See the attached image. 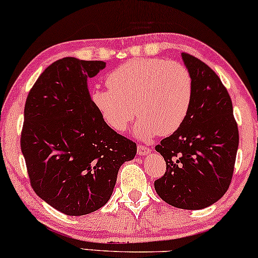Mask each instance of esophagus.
I'll return each mask as SVG.
<instances>
[{
	"mask_svg": "<svg viewBox=\"0 0 258 258\" xmlns=\"http://www.w3.org/2000/svg\"><path fill=\"white\" fill-rule=\"evenodd\" d=\"M149 152H150V148H148V147L142 146V145H140L139 147H137V154H139V155H142V156L148 155Z\"/></svg>",
	"mask_w": 258,
	"mask_h": 258,
	"instance_id": "esophagus-1",
	"label": "esophagus"
}]
</instances>
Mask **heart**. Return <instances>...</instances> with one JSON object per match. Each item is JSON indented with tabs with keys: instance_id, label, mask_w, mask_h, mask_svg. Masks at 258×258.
<instances>
[{
	"instance_id": "1",
	"label": "heart",
	"mask_w": 258,
	"mask_h": 258,
	"mask_svg": "<svg viewBox=\"0 0 258 258\" xmlns=\"http://www.w3.org/2000/svg\"><path fill=\"white\" fill-rule=\"evenodd\" d=\"M110 89L96 90L92 102L115 132L125 130L136 115L140 139L170 135L181 128L195 98V83L181 62L162 58L133 59L110 73ZM138 112H136V110Z\"/></svg>"
}]
</instances>
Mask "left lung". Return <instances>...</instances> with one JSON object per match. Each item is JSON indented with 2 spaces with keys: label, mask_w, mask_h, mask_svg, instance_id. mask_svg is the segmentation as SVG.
Returning <instances> with one entry per match:
<instances>
[{
  "label": "left lung",
  "mask_w": 258,
  "mask_h": 258,
  "mask_svg": "<svg viewBox=\"0 0 258 258\" xmlns=\"http://www.w3.org/2000/svg\"><path fill=\"white\" fill-rule=\"evenodd\" d=\"M181 55L195 83V98L181 128L155 147L166 172L154 187L169 205L202 210L222 198L231 183L238 126L231 98L216 72L188 53Z\"/></svg>",
  "instance_id": "8db88e82"
}]
</instances>
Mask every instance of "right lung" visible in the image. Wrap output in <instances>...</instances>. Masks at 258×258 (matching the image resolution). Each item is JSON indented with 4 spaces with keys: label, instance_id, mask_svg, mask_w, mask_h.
<instances>
[{
    "label": "right lung",
    "instance_id": "add662e5",
    "mask_svg": "<svg viewBox=\"0 0 258 258\" xmlns=\"http://www.w3.org/2000/svg\"><path fill=\"white\" fill-rule=\"evenodd\" d=\"M104 68L98 60H56L26 99L20 143L31 185L68 216L104 206L119 167L136 155V143L109 128L90 97L88 79Z\"/></svg>",
    "mask_w": 258,
    "mask_h": 258
}]
</instances>
